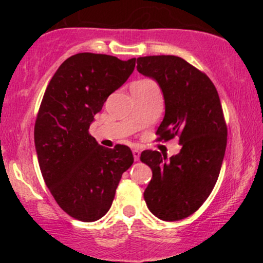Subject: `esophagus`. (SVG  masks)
I'll list each match as a JSON object with an SVG mask.
<instances>
[{"mask_svg":"<svg viewBox=\"0 0 263 263\" xmlns=\"http://www.w3.org/2000/svg\"><path fill=\"white\" fill-rule=\"evenodd\" d=\"M133 156H134V160L139 161L140 159V151L139 149H133Z\"/></svg>","mask_w":263,"mask_h":263,"instance_id":"34e87169","label":"esophagus"}]
</instances>
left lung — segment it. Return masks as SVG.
Segmentation results:
<instances>
[{
    "instance_id": "left-lung-1",
    "label": "left lung",
    "mask_w": 263,
    "mask_h": 263,
    "mask_svg": "<svg viewBox=\"0 0 263 263\" xmlns=\"http://www.w3.org/2000/svg\"><path fill=\"white\" fill-rule=\"evenodd\" d=\"M138 71L159 85L165 116L159 140L179 138L181 151L170 158L143 151L142 163L152 170L143 193L148 210L165 221L192 215L213 190L225 156L228 128L217 88L206 74L178 56L138 59Z\"/></svg>"
}]
</instances>
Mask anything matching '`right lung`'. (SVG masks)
Returning a JSON list of instances; mask_svg holds the SVG:
<instances>
[{
  "label": "right lung",
  "instance_id": "right-lung-1",
  "mask_svg": "<svg viewBox=\"0 0 263 263\" xmlns=\"http://www.w3.org/2000/svg\"><path fill=\"white\" fill-rule=\"evenodd\" d=\"M135 61L77 53L45 89L34 125L39 167L59 206L78 220L96 221L107 213L122 175L134 163L128 146H100L88 129L107 97L130 77Z\"/></svg>",
  "mask_w": 263,
  "mask_h": 263
}]
</instances>
